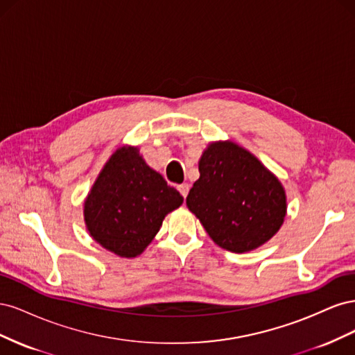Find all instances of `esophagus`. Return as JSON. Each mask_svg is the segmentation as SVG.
<instances>
[{
    "instance_id": "esophagus-1",
    "label": "esophagus",
    "mask_w": 355,
    "mask_h": 355,
    "mask_svg": "<svg viewBox=\"0 0 355 355\" xmlns=\"http://www.w3.org/2000/svg\"><path fill=\"white\" fill-rule=\"evenodd\" d=\"M178 189L180 192V196L184 197V198H187L188 191H189V185L188 184H180V185H178Z\"/></svg>"
}]
</instances>
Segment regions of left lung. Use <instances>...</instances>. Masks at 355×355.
Instances as JSON below:
<instances>
[{
	"label": "left lung",
	"mask_w": 355,
	"mask_h": 355,
	"mask_svg": "<svg viewBox=\"0 0 355 355\" xmlns=\"http://www.w3.org/2000/svg\"><path fill=\"white\" fill-rule=\"evenodd\" d=\"M198 170L187 206L222 249L250 252L280 230L286 216L284 189L249 151L232 142L211 144Z\"/></svg>",
	"instance_id": "1"
}]
</instances>
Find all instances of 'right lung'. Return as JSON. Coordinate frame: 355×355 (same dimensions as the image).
<instances>
[{"label":"right lung","mask_w":355,"mask_h":355,"mask_svg":"<svg viewBox=\"0 0 355 355\" xmlns=\"http://www.w3.org/2000/svg\"><path fill=\"white\" fill-rule=\"evenodd\" d=\"M182 202L179 191L145 163L137 148H120L94 182L84 218L92 237L106 250L135 257Z\"/></svg>","instance_id":"1"}]
</instances>
